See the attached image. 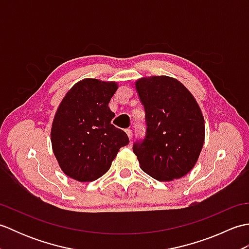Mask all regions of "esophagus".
Segmentation results:
<instances>
[{
    "label": "esophagus",
    "instance_id": "esophagus-1",
    "mask_svg": "<svg viewBox=\"0 0 249 249\" xmlns=\"http://www.w3.org/2000/svg\"><path fill=\"white\" fill-rule=\"evenodd\" d=\"M126 134H127L129 140L133 139V130H131V129H126Z\"/></svg>",
    "mask_w": 249,
    "mask_h": 249
}]
</instances>
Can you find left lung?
I'll use <instances>...</instances> for the list:
<instances>
[{"label":"left lung","mask_w":249,"mask_h":249,"mask_svg":"<svg viewBox=\"0 0 249 249\" xmlns=\"http://www.w3.org/2000/svg\"><path fill=\"white\" fill-rule=\"evenodd\" d=\"M136 89L145 111V137L133 151L140 168L158 181L183 178L198 160L204 119L196 99L177 79L141 78Z\"/></svg>","instance_id":"8db88e82"}]
</instances>
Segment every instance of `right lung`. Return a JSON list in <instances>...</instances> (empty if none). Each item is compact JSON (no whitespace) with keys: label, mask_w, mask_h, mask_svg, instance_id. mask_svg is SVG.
Instances as JSON below:
<instances>
[{"label":"right lung","mask_w":249,"mask_h":249,"mask_svg":"<svg viewBox=\"0 0 249 249\" xmlns=\"http://www.w3.org/2000/svg\"><path fill=\"white\" fill-rule=\"evenodd\" d=\"M118 89L115 82L83 79L63 98L51 128L55 158L67 177L92 182L107 172L129 139L111 124L115 116L108 105Z\"/></svg>","instance_id":"right-lung-1"}]
</instances>
